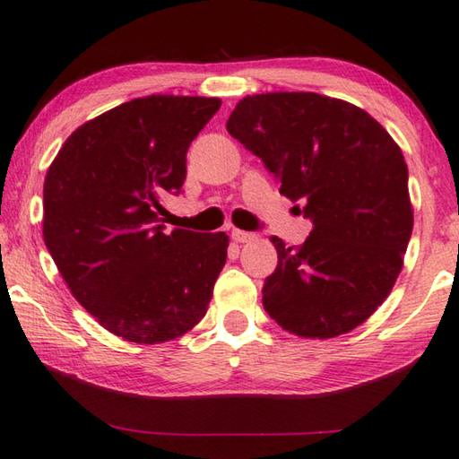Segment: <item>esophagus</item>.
<instances>
[{
	"instance_id": "obj_1",
	"label": "esophagus",
	"mask_w": 459,
	"mask_h": 459,
	"mask_svg": "<svg viewBox=\"0 0 459 459\" xmlns=\"http://www.w3.org/2000/svg\"><path fill=\"white\" fill-rule=\"evenodd\" d=\"M230 237H232V240H235V243H251V240L255 238L253 232H245V230H238V229H232Z\"/></svg>"
}]
</instances>
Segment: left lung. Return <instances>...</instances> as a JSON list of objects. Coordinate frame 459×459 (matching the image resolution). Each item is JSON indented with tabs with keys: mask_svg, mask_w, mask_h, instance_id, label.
<instances>
[{
	"mask_svg": "<svg viewBox=\"0 0 459 459\" xmlns=\"http://www.w3.org/2000/svg\"><path fill=\"white\" fill-rule=\"evenodd\" d=\"M227 130L313 221L303 245L273 237L279 263L264 281V311L307 339L359 327L394 289L411 237L402 148L361 108L315 91L247 96Z\"/></svg>",
	"mask_w": 459,
	"mask_h": 459,
	"instance_id": "obj_1",
	"label": "left lung"
}]
</instances>
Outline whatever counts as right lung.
<instances>
[{"label":"right lung","instance_id":"right-lung-1","mask_svg":"<svg viewBox=\"0 0 459 459\" xmlns=\"http://www.w3.org/2000/svg\"><path fill=\"white\" fill-rule=\"evenodd\" d=\"M219 98L152 94L82 124L44 180V243L65 285L114 335L156 345L203 319L227 263L224 232L158 224Z\"/></svg>","mask_w":459,"mask_h":459}]
</instances>
